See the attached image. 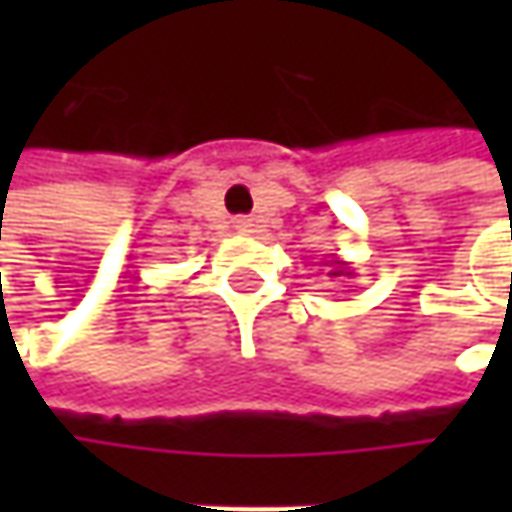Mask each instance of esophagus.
<instances>
[{
	"instance_id": "1",
	"label": "esophagus",
	"mask_w": 512,
	"mask_h": 512,
	"mask_svg": "<svg viewBox=\"0 0 512 512\" xmlns=\"http://www.w3.org/2000/svg\"><path fill=\"white\" fill-rule=\"evenodd\" d=\"M233 227H236L239 233H245V236H247V233H253V227H256V225H253V219H236V225H233Z\"/></svg>"
}]
</instances>
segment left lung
<instances>
[{
    "instance_id": "1",
    "label": "left lung",
    "mask_w": 512,
    "mask_h": 512,
    "mask_svg": "<svg viewBox=\"0 0 512 512\" xmlns=\"http://www.w3.org/2000/svg\"><path fill=\"white\" fill-rule=\"evenodd\" d=\"M325 265H330V273H327V276H333V279H353V267L347 265V262H342L339 256H333Z\"/></svg>"
}]
</instances>
